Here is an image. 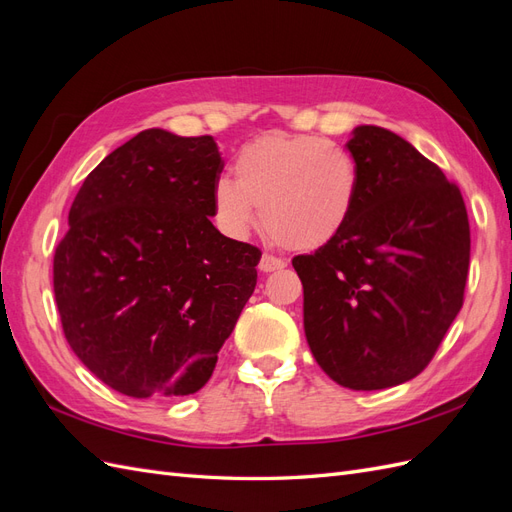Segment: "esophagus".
I'll list each match as a JSON object with an SVG mask.
<instances>
[{
  "mask_svg": "<svg viewBox=\"0 0 512 512\" xmlns=\"http://www.w3.org/2000/svg\"><path fill=\"white\" fill-rule=\"evenodd\" d=\"M286 262L282 258H277L273 254H262L260 262H258V269L262 273H271V271H277V269H284Z\"/></svg>",
  "mask_w": 512,
  "mask_h": 512,
  "instance_id": "34e87169",
  "label": "esophagus"
}]
</instances>
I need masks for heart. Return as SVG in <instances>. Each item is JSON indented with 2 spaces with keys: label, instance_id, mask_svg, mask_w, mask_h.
<instances>
[{
  "label": "heart",
  "instance_id": "1",
  "mask_svg": "<svg viewBox=\"0 0 512 512\" xmlns=\"http://www.w3.org/2000/svg\"><path fill=\"white\" fill-rule=\"evenodd\" d=\"M235 181L215 179L213 218L224 235L245 239L260 222L286 250H316L339 235L359 198L350 151L309 134H267L235 156Z\"/></svg>",
  "mask_w": 512,
  "mask_h": 512
}]
</instances>
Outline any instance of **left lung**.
Listing matches in <instances>:
<instances>
[{
    "mask_svg": "<svg viewBox=\"0 0 512 512\" xmlns=\"http://www.w3.org/2000/svg\"><path fill=\"white\" fill-rule=\"evenodd\" d=\"M346 147L361 177L350 220L292 267L324 374L378 391L421 374L459 314L470 222L457 185L401 136L359 126Z\"/></svg>",
    "mask_w": 512,
    "mask_h": 512,
    "instance_id": "left-lung-1",
    "label": "left lung"
}]
</instances>
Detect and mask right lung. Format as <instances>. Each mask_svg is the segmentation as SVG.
Masks as SVG:
<instances>
[{
    "mask_svg": "<svg viewBox=\"0 0 512 512\" xmlns=\"http://www.w3.org/2000/svg\"><path fill=\"white\" fill-rule=\"evenodd\" d=\"M211 136L151 128L91 170L53 258L61 329L81 363L136 399L203 389L256 288V245L211 224Z\"/></svg>",
    "mask_w": 512,
    "mask_h": 512,
    "instance_id": "1",
    "label": "right lung"
}]
</instances>
